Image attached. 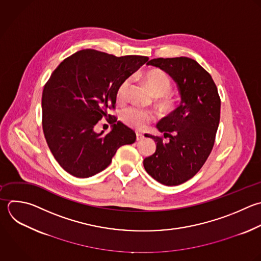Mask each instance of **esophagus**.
<instances>
[{
  "mask_svg": "<svg viewBox=\"0 0 261 261\" xmlns=\"http://www.w3.org/2000/svg\"><path fill=\"white\" fill-rule=\"evenodd\" d=\"M137 141H141L143 138H144V135L143 134H140V133H137Z\"/></svg>",
  "mask_w": 261,
  "mask_h": 261,
  "instance_id": "obj_1",
  "label": "esophagus"
}]
</instances>
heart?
<instances>
[{
	"mask_svg": "<svg viewBox=\"0 0 261 261\" xmlns=\"http://www.w3.org/2000/svg\"><path fill=\"white\" fill-rule=\"evenodd\" d=\"M143 80L146 83L150 91L156 96H162L166 94L171 87V81L169 76L160 69H149L143 74ZM130 86V80H123L116 91V99L118 102L123 103L128 98V89ZM173 101L171 97L164 96L160 100V105L165 108H169ZM122 121L137 130H144L149 123L153 120V114L148 111L138 107H128L124 109L121 113Z\"/></svg>",
	"mask_w": 261,
	"mask_h": 261,
	"instance_id": "heart-1",
	"label": "heart"
}]
</instances>
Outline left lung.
I'll use <instances>...</instances> for the list:
<instances>
[{
  "label": "left lung",
  "instance_id": "8db88e82",
  "mask_svg": "<svg viewBox=\"0 0 261 261\" xmlns=\"http://www.w3.org/2000/svg\"><path fill=\"white\" fill-rule=\"evenodd\" d=\"M147 65L162 69L174 80L181 101L157 123L163 136L145 135L156 142V151L144 159V167L160 184L177 186L192 178L212 151L220 98L211 75L191 58H157Z\"/></svg>",
  "mask_w": 261,
  "mask_h": 261
}]
</instances>
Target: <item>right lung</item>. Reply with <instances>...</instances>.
I'll use <instances>...</instances> for the list:
<instances>
[{
  "label": "right lung",
  "instance_id": "add662e5",
  "mask_svg": "<svg viewBox=\"0 0 261 261\" xmlns=\"http://www.w3.org/2000/svg\"><path fill=\"white\" fill-rule=\"evenodd\" d=\"M149 60L146 56L116 57L87 49L64 59L45 85L42 97L43 130L60 166L85 178L104 170L119 147L133 144L136 133L107 113L115 109L119 84ZM103 117L110 133L93 127Z\"/></svg>",
  "mask_w": 261,
  "mask_h": 261
}]
</instances>
